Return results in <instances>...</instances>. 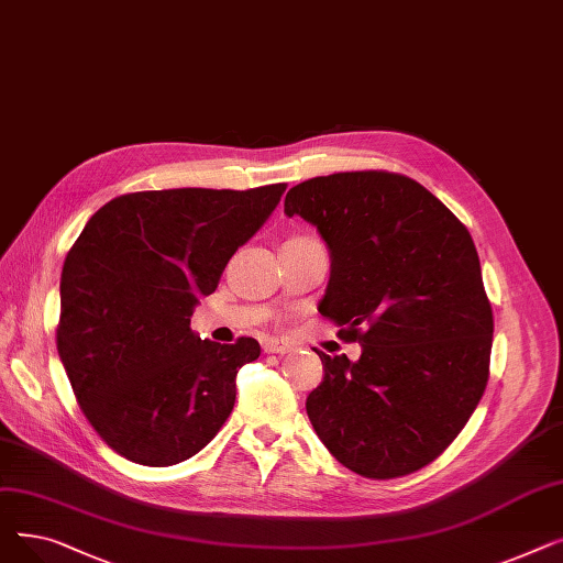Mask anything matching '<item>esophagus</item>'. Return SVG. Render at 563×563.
I'll use <instances>...</instances> for the list:
<instances>
[{
  "mask_svg": "<svg viewBox=\"0 0 563 563\" xmlns=\"http://www.w3.org/2000/svg\"><path fill=\"white\" fill-rule=\"evenodd\" d=\"M262 349L266 353H287V351H291V344L283 342V340H276V338H269V340L262 342Z\"/></svg>",
  "mask_w": 563,
  "mask_h": 563,
  "instance_id": "34e87169",
  "label": "esophagus"
}]
</instances>
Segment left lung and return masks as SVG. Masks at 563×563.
<instances>
[{
	"label": "left lung",
	"mask_w": 563,
	"mask_h": 563,
	"mask_svg": "<svg viewBox=\"0 0 563 563\" xmlns=\"http://www.w3.org/2000/svg\"><path fill=\"white\" fill-rule=\"evenodd\" d=\"M285 214L331 251L319 301L353 363L319 353L308 418L329 452L367 479L410 475L450 448L488 383L493 310L467 228L431 191L388 170L291 187Z\"/></svg>",
	"instance_id": "1"
}]
</instances>
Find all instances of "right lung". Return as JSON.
I'll use <instances>...</instances> for the list:
<instances>
[{
	"label": "right lung",
	"mask_w": 563,
	"mask_h": 563,
	"mask_svg": "<svg viewBox=\"0 0 563 563\" xmlns=\"http://www.w3.org/2000/svg\"><path fill=\"white\" fill-rule=\"evenodd\" d=\"M285 189L136 191L84 225L64 262L56 349L86 420L113 452L175 465L228 420L236 372L260 344L200 340L189 323Z\"/></svg>",
	"instance_id": "add662e5"
}]
</instances>
